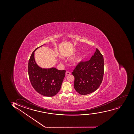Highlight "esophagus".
Instances as JSON below:
<instances>
[{"instance_id":"obj_1","label":"esophagus","mask_w":134,"mask_h":134,"mask_svg":"<svg viewBox=\"0 0 134 134\" xmlns=\"http://www.w3.org/2000/svg\"><path fill=\"white\" fill-rule=\"evenodd\" d=\"M71 74V72H69V71H66V75H70Z\"/></svg>"}]
</instances>
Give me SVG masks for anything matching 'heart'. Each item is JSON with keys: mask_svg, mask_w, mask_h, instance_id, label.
<instances>
[{"mask_svg": "<svg viewBox=\"0 0 134 134\" xmlns=\"http://www.w3.org/2000/svg\"><path fill=\"white\" fill-rule=\"evenodd\" d=\"M82 59H83V56H80L79 57H77L75 59V63L76 64V63H80L81 61H82Z\"/></svg>", "mask_w": 134, "mask_h": 134, "instance_id": "heart-1", "label": "heart"}]
</instances>
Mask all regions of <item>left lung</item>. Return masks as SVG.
Masks as SVG:
<instances>
[{
	"label": "left lung",
	"mask_w": 134,
	"mask_h": 134,
	"mask_svg": "<svg viewBox=\"0 0 134 134\" xmlns=\"http://www.w3.org/2000/svg\"><path fill=\"white\" fill-rule=\"evenodd\" d=\"M104 73V58L97 48L88 61L79 63L73 71L74 87L79 94L85 95L97 90L102 83Z\"/></svg>",
	"instance_id": "1"
}]
</instances>
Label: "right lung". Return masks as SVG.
Returning <instances> with one entry per match:
<instances>
[{"instance_id":"add662e5","label":"right lung","mask_w":134,"mask_h":134,"mask_svg":"<svg viewBox=\"0 0 134 134\" xmlns=\"http://www.w3.org/2000/svg\"><path fill=\"white\" fill-rule=\"evenodd\" d=\"M31 54L28 63V74L32 87L37 92L46 97H53L59 92L65 75V70L60 71L54 68L45 69L37 65L34 52Z\"/></svg>"}]
</instances>
